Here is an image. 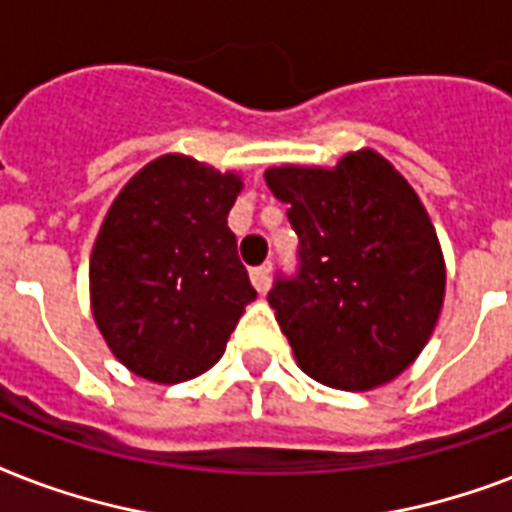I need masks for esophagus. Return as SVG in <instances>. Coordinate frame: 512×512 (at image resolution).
Listing matches in <instances>:
<instances>
[{"instance_id": "obj_1", "label": "esophagus", "mask_w": 512, "mask_h": 512, "mask_svg": "<svg viewBox=\"0 0 512 512\" xmlns=\"http://www.w3.org/2000/svg\"><path fill=\"white\" fill-rule=\"evenodd\" d=\"M249 279H252V284H255L257 292H260V295H265V292L271 289V263L260 265V268H252V271H249Z\"/></svg>"}]
</instances>
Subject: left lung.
Returning a JSON list of instances; mask_svg holds the SVG:
<instances>
[{
    "instance_id": "left-lung-1",
    "label": "left lung",
    "mask_w": 512,
    "mask_h": 512,
    "mask_svg": "<svg viewBox=\"0 0 512 512\" xmlns=\"http://www.w3.org/2000/svg\"><path fill=\"white\" fill-rule=\"evenodd\" d=\"M287 204L297 273L268 292L300 369L321 385L369 390L420 356L444 305V255L417 193L369 148L337 167H271Z\"/></svg>"
}]
</instances>
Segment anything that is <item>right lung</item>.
I'll use <instances>...</instances> for the list:
<instances>
[{"label": "right lung", "instance_id": "right-lung-1", "mask_svg": "<svg viewBox=\"0 0 512 512\" xmlns=\"http://www.w3.org/2000/svg\"><path fill=\"white\" fill-rule=\"evenodd\" d=\"M239 191V175L167 154L108 209L90 260L92 316L138 377L175 385L207 372L257 297L228 228Z\"/></svg>", "mask_w": 512, "mask_h": 512}]
</instances>
